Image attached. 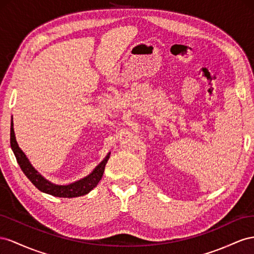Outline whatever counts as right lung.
Returning <instances> with one entry per match:
<instances>
[{
  "label": "right lung",
  "instance_id": "add662e5",
  "mask_svg": "<svg viewBox=\"0 0 254 254\" xmlns=\"http://www.w3.org/2000/svg\"><path fill=\"white\" fill-rule=\"evenodd\" d=\"M10 147L13 152L14 156L17 158V162L20 166L21 170L24 172V175L27 177V179L38 188V190L42 192H46L48 194L54 195V197L60 198H75L81 197V195H85L88 192H90L93 188H95L100 180L102 179L105 165L110 158V153L104 157V159L101 162L97 167L93 169L88 176L84 177L81 180H77L73 183L66 184V185H60L52 183L51 181L46 179L41 173H39L36 170L33 165L31 164L30 159L26 157L24 152L21 150L18 146V142L16 140V135H14L13 131V122L11 119L10 125Z\"/></svg>",
  "mask_w": 254,
  "mask_h": 254
}]
</instances>
